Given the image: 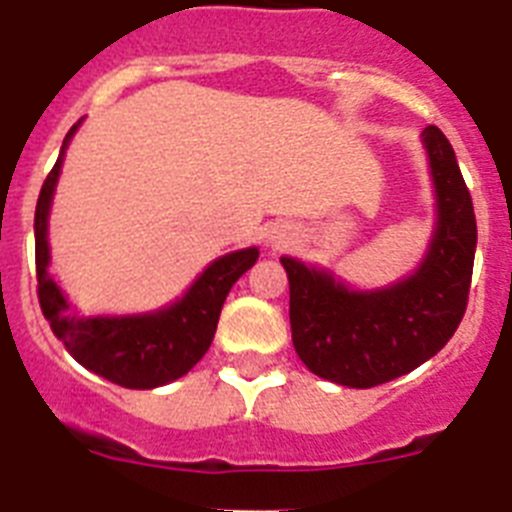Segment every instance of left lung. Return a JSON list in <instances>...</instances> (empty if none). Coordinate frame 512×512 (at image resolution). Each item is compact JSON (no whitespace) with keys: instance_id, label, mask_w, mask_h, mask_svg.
<instances>
[{"instance_id":"8db88e82","label":"left lung","mask_w":512,"mask_h":512,"mask_svg":"<svg viewBox=\"0 0 512 512\" xmlns=\"http://www.w3.org/2000/svg\"><path fill=\"white\" fill-rule=\"evenodd\" d=\"M438 223L431 251L405 282L354 292L302 261L287 259L289 325L297 356L312 374L346 387H377L438 354L469 302L477 220L449 138L428 125Z\"/></svg>"}]
</instances>
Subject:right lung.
Masks as SVG:
<instances>
[{"label": "right lung", "mask_w": 512, "mask_h": 512, "mask_svg": "<svg viewBox=\"0 0 512 512\" xmlns=\"http://www.w3.org/2000/svg\"><path fill=\"white\" fill-rule=\"evenodd\" d=\"M76 125L63 140L61 156L45 176L35 207V274L38 300L45 320L63 341L66 351L87 366L89 372L128 390H153L184 377L215 338L220 310L230 287L243 271L259 259L256 248H243L217 259L205 269L187 295L166 310L128 318H76L69 315V302L48 274V210L61 174L63 151L69 146Z\"/></svg>", "instance_id": "1"}]
</instances>
